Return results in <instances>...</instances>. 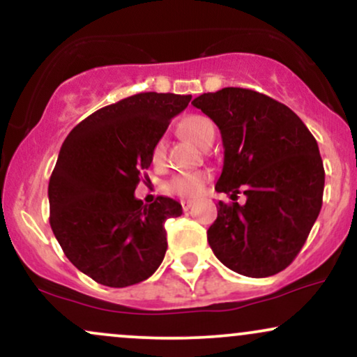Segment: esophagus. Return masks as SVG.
Returning a JSON list of instances; mask_svg holds the SVG:
<instances>
[{
  "label": "esophagus",
  "mask_w": 357,
  "mask_h": 357,
  "mask_svg": "<svg viewBox=\"0 0 357 357\" xmlns=\"http://www.w3.org/2000/svg\"><path fill=\"white\" fill-rule=\"evenodd\" d=\"M181 206H183V210H184V211L191 210V208H192V202H183V203H181Z\"/></svg>",
  "instance_id": "1"
}]
</instances>
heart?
Returning <instances> with one entry per match:
<instances>
[{
	"label": "heart",
	"mask_w": 357,
	"mask_h": 357,
	"mask_svg": "<svg viewBox=\"0 0 357 357\" xmlns=\"http://www.w3.org/2000/svg\"><path fill=\"white\" fill-rule=\"evenodd\" d=\"M179 132L183 134L184 137L190 139L191 142L198 146H204L210 136H215V129H213V124L208 121L206 117L203 116H188L184 117L181 122H179ZM165 153L166 146L165 141H158L153 146V151H151V161L155 166H161L162 161H165ZM210 174L208 173H184L178 174L171 179L169 184H167V190L174 192L179 198H196L198 195H202L204 183L208 181Z\"/></svg>",
	"instance_id": "b5f03b06"
}]
</instances>
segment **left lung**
<instances>
[{
  "instance_id": "8db88e82",
  "label": "left lung",
  "mask_w": 357,
  "mask_h": 357,
  "mask_svg": "<svg viewBox=\"0 0 357 357\" xmlns=\"http://www.w3.org/2000/svg\"><path fill=\"white\" fill-rule=\"evenodd\" d=\"M191 104L218 126L225 158L215 190L233 199L216 204L208 243L240 275H275L304 247L321 211L317 141L296 112L255 90L225 87ZM240 190L243 205L236 203Z\"/></svg>"
}]
</instances>
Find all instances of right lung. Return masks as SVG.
Wrapping results in <instances>:
<instances>
[{
	"instance_id": "add662e5",
	"label": "right lung",
	"mask_w": 357,
	"mask_h": 357,
	"mask_svg": "<svg viewBox=\"0 0 357 357\" xmlns=\"http://www.w3.org/2000/svg\"><path fill=\"white\" fill-rule=\"evenodd\" d=\"M191 96L144 92L90 114L60 147L48 183L50 227L65 257L107 287L149 278L165 258L176 199L144 204L134 196L153 146Z\"/></svg>"
}]
</instances>
